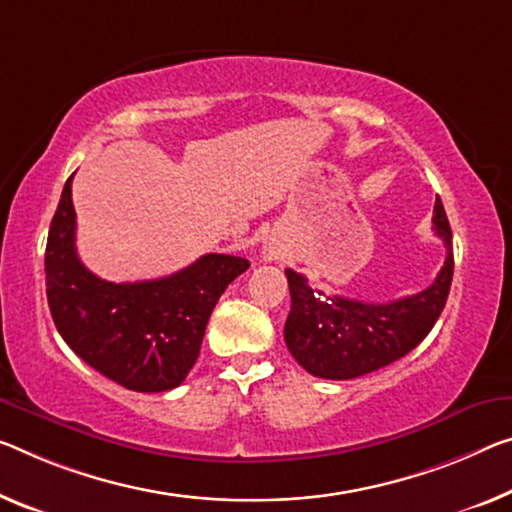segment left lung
Wrapping results in <instances>:
<instances>
[{
	"instance_id": "1",
	"label": "left lung",
	"mask_w": 512,
	"mask_h": 512,
	"mask_svg": "<svg viewBox=\"0 0 512 512\" xmlns=\"http://www.w3.org/2000/svg\"><path fill=\"white\" fill-rule=\"evenodd\" d=\"M432 231L446 247L442 270L421 293L373 304L325 295L302 274L286 270L290 313L283 338L306 373L322 380H352L405 357L442 313L453 279V233L442 201H435Z\"/></svg>"
}]
</instances>
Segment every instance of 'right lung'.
<instances>
[{
    "label": "right lung",
    "instance_id": "1",
    "mask_svg": "<svg viewBox=\"0 0 512 512\" xmlns=\"http://www.w3.org/2000/svg\"><path fill=\"white\" fill-rule=\"evenodd\" d=\"M73 176L45 247L47 304L77 357L125 389H176L199 357L212 309L247 258L206 254L162 279L114 283L86 270L75 249Z\"/></svg>",
    "mask_w": 512,
    "mask_h": 512
}]
</instances>
